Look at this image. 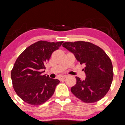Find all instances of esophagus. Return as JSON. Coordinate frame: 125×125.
Masks as SVG:
<instances>
[{"instance_id": "esophagus-1", "label": "esophagus", "mask_w": 125, "mask_h": 125, "mask_svg": "<svg viewBox=\"0 0 125 125\" xmlns=\"http://www.w3.org/2000/svg\"><path fill=\"white\" fill-rule=\"evenodd\" d=\"M66 77H67V75L62 76V77H60V79H61V80H63V79H65V78H66Z\"/></svg>"}]
</instances>
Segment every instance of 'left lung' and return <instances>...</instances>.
<instances>
[{
    "mask_svg": "<svg viewBox=\"0 0 125 125\" xmlns=\"http://www.w3.org/2000/svg\"><path fill=\"white\" fill-rule=\"evenodd\" d=\"M62 46L73 52L80 64H84V80L76 77L77 83L71 89L77 98L85 103L101 100L109 91L113 78L112 62L105 52L89 42H65Z\"/></svg>",
    "mask_w": 125,
    "mask_h": 125,
    "instance_id": "1",
    "label": "left lung"
}]
</instances>
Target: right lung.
Returning a JSON list of instances; mask_svg holds the SVG:
<instances>
[{
  "mask_svg": "<svg viewBox=\"0 0 125 125\" xmlns=\"http://www.w3.org/2000/svg\"><path fill=\"white\" fill-rule=\"evenodd\" d=\"M63 42L39 41L26 48L17 59L11 70L12 82L17 94L25 102L39 105L54 94L60 81L43 73L45 64Z\"/></svg>",
  "mask_w": 125,
  "mask_h": 125,
  "instance_id": "right-lung-1",
  "label": "right lung"
}]
</instances>
